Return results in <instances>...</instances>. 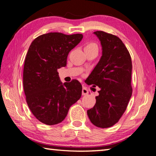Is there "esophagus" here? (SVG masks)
I'll return each mask as SVG.
<instances>
[{
  "mask_svg": "<svg viewBox=\"0 0 156 156\" xmlns=\"http://www.w3.org/2000/svg\"><path fill=\"white\" fill-rule=\"evenodd\" d=\"M82 94H83V96H85V95H87L89 94V90L85 87H83V91H82Z\"/></svg>",
  "mask_w": 156,
  "mask_h": 156,
  "instance_id": "1",
  "label": "esophagus"
}]
</instances>
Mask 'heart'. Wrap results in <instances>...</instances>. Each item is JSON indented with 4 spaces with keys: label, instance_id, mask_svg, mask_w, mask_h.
Returning <instances> with one entry per match:
<instances>
[{
    "label": "heart",
    "instance_id": "heart-1",
    "mask_svg": "<svg viewBox=\"0 0 156 156\" xmlns=\"http://www.w3.org/2000/svg\"><path fill=\"white\" fill-rule=\"evenodd\" d=\"M85 49H96L97 50H98V44L96 43L90 42V43L87 44Z\"/></svg>",
    "mask_w": 156,
    "mask_h": 156
}]
</instances>
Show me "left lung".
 <instances>
[{
	"label": "left lung",
	"instance_id": "8db88e82",
	"mask_svg": "<svg viewBox=\"0 0 156 156\" xmlns=\"http://www.w3.org/2000/svg\"><path fill=\"white\" fill-rule=\"evenodd\" d=\"M94 34L101 43L102 55L87 79L89 84L100 89L87 115L95 126L108 128L119 121L131 98V58L118 36L102 31Z\"/></svg>",
	"mask_w": 156,
	"mask_h": 156
}]
</instances>
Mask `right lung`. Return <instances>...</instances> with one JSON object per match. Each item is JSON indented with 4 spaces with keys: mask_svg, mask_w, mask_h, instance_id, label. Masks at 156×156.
I'll use <instances>...</instances> for the list:
<instances>
[{
    "mask_svg": "<svg viewBox=\"0 0 156 156\" xmlns=\"http://www.w3.org/2000/svg\"><path fill=\"white\" fill-rule=\"evenodd\" d=\"M83 37L50 32L37 37L29 47L23 68L26 101L36 119L47 125L61 122L80 98V82L75 79L62 84L58 69L65 67L69 53Z\"/></svg>",
    "mask_w": 156,
    "mask_h": 156,
    "instance_id": "add662e5",
    "label": "right lung"
}]
</instances>
